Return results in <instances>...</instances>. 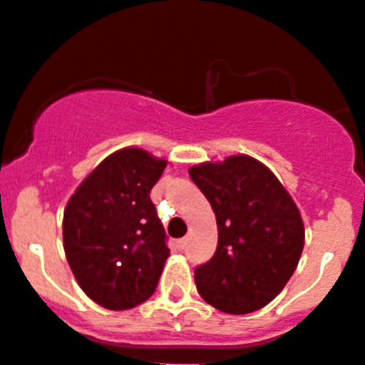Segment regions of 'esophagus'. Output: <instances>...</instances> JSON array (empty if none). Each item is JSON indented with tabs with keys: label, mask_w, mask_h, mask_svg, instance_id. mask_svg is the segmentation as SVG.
Returning <instances> with one entry per match:
<instances>
[{
	"label": "esophagus",
	"mask_w": 365,
	"mask_h": 365,
	"mask_svg": "<svg viewBox=\"0 0 365 365\" xmlns=\"http://www.w3.org/2000/svg\"><path fill=\"white\" fill-rule=\"evenodd\" d=\"M187 247V238H180L178 240V249L180 251H183V249Z\"/></svg>",
	"instance_id": "obj_1"
}]
</instances>
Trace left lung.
Returning a JSON list of instances; mask_svg holds the SVG:
<instances>
[{
    "mask_svg": "<svg viewBox=\"0 0 365 365\" xmlns=\"http://www.w3.org/2000/svg\"><path fill=\"white\" fill-rule=\"evenodd\" d=\"M212 205L217 251L194 272L205 302L227 314H249L274 300L304 251V222L277 176L249 155L189 169Z\"/></svg>",
    "mask_w": 365,
    "mask_h": 365,
    "instance_id": "left-lung-1",
    "label": "left lung"
}]
</instances>
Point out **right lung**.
<instances>
[{"label":"right lung","instance_id":"add662e5","mask_svg":"<svg viewBox=\"0 0 365 365\" xmlns=\"http://www.w3.org/2000/svg\"><path fill=\"white\" fill-rule=\"evenodd\" d=\"M165 164L141 148L118 150L65 208V256L81 289L102 307H135L159 284L169 249L150 192Z\"/></svg>","mask_w":365,"mask_h":365}]
</instances>
